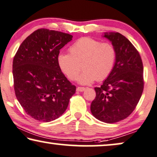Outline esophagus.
<instances>
[{
	"instance_id": "34e87169",
	"label": "esophagus",
	"mask_w": 157,
	"mask_h": 157,
	"mask_svg": "<svg viewBox=\"0 0 157 157\" xmlns=\"http://www.w3.org/2000/svg\"><path fill=\"white\" fill-rule=\"evenodd\" d=\"M85 90V87H77V91L78 92H83Z\"/></svg>"
}]
</instances>
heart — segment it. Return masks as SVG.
I'll return each mask as SVG.
<instances>
[{
	"label": "heart",
	"mask_w": 157,
	"mask_h": 157,
	"mask_svg": "<svg viewBox=\"0 0 157 157\" xmlns=\"http://www.w3.org/2000/svg\"><path fill=\"white\" fill-rule=\"evenodd\" d=\"M69 50L70 54L62 52L58 54V65L69 79L74 80L80 72L82 64L84 71L77 78L80 84L105 80L113 69L116 52L110 43L83 37L73 44Z\"/></svg>",
	"instance_id": "b5f03b06"
}]
</instances>
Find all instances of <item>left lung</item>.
<instances>
[{
	"label": "left lung",
	"mask_w": 157,
	"mask_h": 157,
	"mask_svg": "<svg viewBox=\"0 0 157 157\" xmlns=\"http://www.w3.org/2000/svg\"><path fill=\"white\" fill-rule=\"evenodd\" d=\"M116 52L111 73L100 87H95L93 116L113 124L127 118L135 109L144 90V67L140 54L131 41L118 32H105Z\"/></svg>",
	"instance_id": "left-lung-1"
}]
</instances>
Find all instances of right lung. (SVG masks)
<instances>
[{
    "mask_svg": "<svg viewBox=\"0 0 157 157\" xmlns=\"http://www.w3.org/2000/svg\"><path fill=\"white\" fill-rule=\"evenodd\" d=\"M72 35L40 29L21 43L13 61L14 90L21 105L31 118L49 122L62 116L76 87L57 63L59 50Z\"/></svg>",
    "mask_w": 157,
    "mask_h": 157,
    "instance_id": "1",
    "label": "right lung"
}]
</instances>
